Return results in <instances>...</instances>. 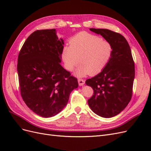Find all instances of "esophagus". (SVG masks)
<instances>
[{"label":"esophagus","mask_w":151,"mask_h":151,"mask_svg":"<svg viewBox=\"0 0 151 151\" xmlns=\"http://www.w3.org/2000/svg\"><path fill=\"white\" fill-rule=\"evenodd\" d=\"M78 83H79V85L80 86H82L84 85L85 81H84L83 79H79V80H78Z\"/></svg>","instance_id":"esophagus-1"}]
</instances>
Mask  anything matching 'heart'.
<instances>
[{"label":"heart","instance_id":"obj_1","mask_svg":"<svg viewBox=\"0 0 151 151\" xmlns=\"http://www.w3.org/2000/svg\"><path fill=\"white\" fill-rule=\"evenodd\" d=\"M70 46L63 48L62 57L65 67L72 71L79 64L74 74L77 77L96 75L107 65L113 55L112 44L99 36L81 32L70 40Z\"/></svg>","mask_w":151,"mask_h":151}]
</instances>
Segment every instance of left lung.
<instances>
[{
    "instance_id": "1",
    "label": "left lung",
    "mask_w": 151,
    "mask_h": 151,
    "mask_svg": "<svg viewBox=\"0 0 151 151\" xmlns=\"http://www.w3.org/2000/svg\"><path fill=\"white\" fill-rule=\"evenodd\" d=\"M101 35L113 47L107 65L96 76L86 81L94 90L88 104L94 113L103 118L116 116L130 102L135 77V65L131 50L124 36L107 29L90 28Z\"/></svg>"
}]
</instances>
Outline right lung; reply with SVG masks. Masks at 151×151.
<instances>
[{
  "mask_svg": "<svg viewBox=\"0 0 151 151\" xmlns=\"http://www.w3.org/2000/svg\"><path fill=\"white\" fill-rule=\"evenodd\" d=\"M63 45L55 29L37 30L27 38L18 55L22 99L34 113L44 118L60 112L70 93L78 87L77 79L60 63Z\"/></svg>",
  "mask_w": 151,
  "mask_h": 151,
  "instance_id": "obj_1",
  "label": "right lung"
}]
</instances>
